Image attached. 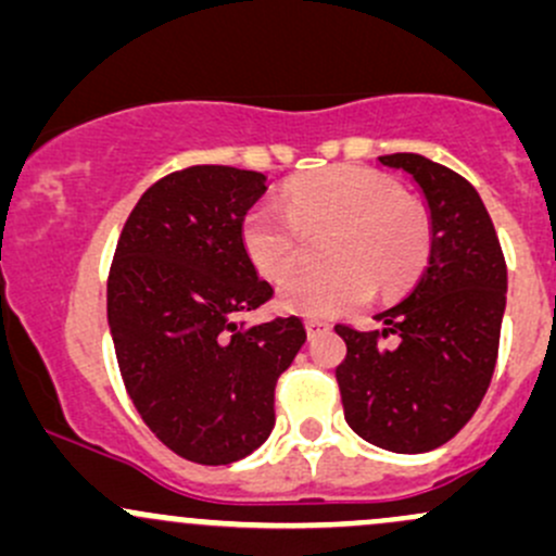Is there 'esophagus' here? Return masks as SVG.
<instances>
[{
	"label": "esophagus",
	"instance_id": "esophagus-1",
	"mask_svg": "<svg viewBox=\"0 0 556 556\" xmlns=\"http://www.w3.org/2000/svg\"><path fill=\"white\" fill-rule=\"evenodd\" d=\"M304 328H307V337L313 339V337H318L320 331H328V324L326 320H304Z\"/></svg>",
	"mask_w": 556,
	"mask_h": 556
}]
</instances>
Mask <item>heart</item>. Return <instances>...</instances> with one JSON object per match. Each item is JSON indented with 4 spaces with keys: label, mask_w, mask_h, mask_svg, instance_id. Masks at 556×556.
Returning <instances> with one entry per match:
<instances>
[{
    "label": "heart",
    "mask_w": 556,
    "mask_h": 556,
    "mask_svg": "<svg viewBox=\"0 0 556 556\" xmlns=\"http://www.w3.org/2000/svg\"><path fill=\"white\" fill-rule=\"evenodd\" d=\"M289 212L249 208L241 241L265 278H283L300 262L302 232L337 228L326 243V270H300L280 280V309L304 318H333L361 307L374 289L395 294L419 273L429 249L424 212L405 201L395 180L363 166H333L286 188Z\"/></svg>",
    "instance_id": "obj_1"
}]
</instances>
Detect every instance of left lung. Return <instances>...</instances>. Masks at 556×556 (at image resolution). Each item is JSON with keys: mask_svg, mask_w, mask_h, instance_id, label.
<instances>
[{"mask_svg": "<svg viewBox=\"0 0 556 556\" xmlns=\"http://www.w3.org/2000/svg\"><path fill=\"white\" fill-rule=\"evenodd\" d=\"M379 164L419 188L429 260L410 294L376 313L381 331L337 326L348 342L337 381L352 432L392 453H427L447 443L485 397L506 265L488 208L462 175L419 153L379 156Z\"/></svg>", "mask_w": 556, "mask_h": 556, "instance_id": "obj_1", "label": "left lung"}]
</instances>
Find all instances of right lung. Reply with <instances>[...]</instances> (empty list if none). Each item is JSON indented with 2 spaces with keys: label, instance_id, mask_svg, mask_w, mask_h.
<instances>
[{
  "label": "right lung",
  "instance_id": "right-lung-1",
  "mask_svg": "<svg viewBox=\"0 0 556 556\" xmlns=\"http://www.w3.org/2000/svg\"><path fill=\"white\" fill-rule=\"evenodd\" d=\"M267 177L190 166L142 193L109 276V328L137 414L177 456L219 467L249 456L276 424L278 376L307 339L300 318L238 324L265 304L241 241Z\"/></svg>",
  "mask_w": 556,
  "mask_h": 556
}]
</instances>
